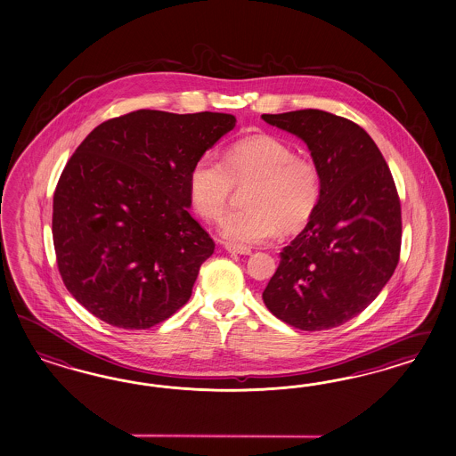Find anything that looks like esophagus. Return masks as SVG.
I'll return each mask as SVG.
<instances>
[{"mask_svg": "<svg viewBox=\"0 0 456 456\" xmlns=\"http://www.w3.org/2000/svg\"><path fill=\"white\" fill-rule=\"evenodd\" d=\"M225 250L229 254H239V256H250L252 250L248 248H240V246H234V244H225Z\"/></svg>", "mask_w": 456, "mask_h": 456, "instance_id": "esophagus-1", "label": "esophagus"}]
</instances>
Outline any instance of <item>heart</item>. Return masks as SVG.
<instances>
[{"instance_id":"heart-1","label":"heart","mask_w":456,"mask_h":456,"mask_svg":"<svg viewBox=\"0 0 456 456\" xmlns=\"http://www.w3.org/2000/svg\"><path fill=\"white\" fill-rule=\"evenodd\" d=\"M252 182L244 195L248 208L229 214L221 234L235 246H256L279 229L296 232L314 216L321 197L316 164L296 155L289 143L271 135L242 138L227 147L222 162L204 153L189 174L192 206L206 221H219L234 185Z\"/></svg>"}]
</instances>
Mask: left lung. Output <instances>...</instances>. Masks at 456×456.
Here are the masks:
<instances>
[{
	"mask_svg": "<svg viewBox=\"0 0 456 456\" xmlns=\"http://www.w3.org/2000/svg\"><path fill=\"white\" fill-rule=\"evenodd\" d=\"M263 120L304 140L321 174L316 212L282 248L264 304L297 330H331L373 303L398 265L396 185L373 138L345 117L307 109Z\"/></svg>",
	"mask_w": 456,
	"mask_h": 456,
	"instance_id": "1",
	"label": "left lung"
}]
</instances>
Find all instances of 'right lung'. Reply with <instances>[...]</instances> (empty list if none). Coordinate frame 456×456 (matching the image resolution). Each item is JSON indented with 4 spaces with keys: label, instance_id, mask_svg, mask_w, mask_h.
I'll return each instance as SVG.
<instances>
[{
    "label": "right lung",
    "instance_id": "obj_1",
    "mask_svg": "<svg viewBox=\"0 0 456 456\" xmlns=\"http://www.w3.org/2000/svg\"><path fill=\"white\" fill-rule=\"evenodd\" d=\"M234 126L229 113L130 111L69 157L53 195L56 264L95 318L149 330L191 299L216 244L189 214V174Z\"/></svg>",
    "mask_w": 456,
    "mask_h": 456
}]
</instances>
